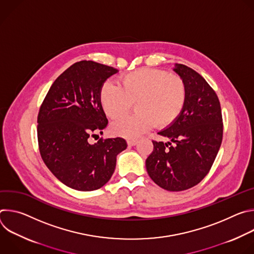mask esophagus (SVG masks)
<instances>
[{
	"mask_svg": "<svg viewBox=\"0 0 254 254\" xmlns=\"http://www.w3.org/2000/svg\"><path fill=\"white\" fill-rule=\"evenodd\" d=\"M136 143H137V140H134V139H127V146H128V147H133V146H135Z\"/></svg>",
	"mask_w": 254,
	"mask_h": 254,
	"instance_id": "esophagus-1",
	"label": "esophagus"
}]
</instances>
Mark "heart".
I'll list each match as a JSON object with an SVG mask.
<instances>
[{"instance_id":"heart-1","label":"heart","mask_w":254,"mask_h":254,"mask_svg":"<svg viewBox=\"0 0 254 254\" xmlns=\"http://www.w3.org/2000/svg\"><path fill=\"white\" fill-rule=\"evenodd\" d=\"M120 85L104 82L99 101L106 117L117 120L125 116L134 103L137 114L123 118L112 126L114 134L133 138L148 131L156 124L164 127L173 124L182 113L187 98V86L177 74L164 70L142 68L123 75Z\"/></svg>"}]
</instances>
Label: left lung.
Here are the masks:
<instances>
[{
    "mask_svg": "<svg viewBox=\"0 0 254 254\" xmlns=\"http://www.w3.org/2000/svg\"><path fill=\"white\" fill-rule=\"evenodd\" d=\"M173 71L186 83V103L177 120L159 131L170 141L153 140L146 168L158 186L179 192L200 183L210 171L221 146L223 124L219 99L207 81L183 64L176 63Z\"/></svg>",
    "mask_w": 254,
    "mask_h": 254,
    "instance_id": "1",
    "label": "left lung"
}]
</instances>
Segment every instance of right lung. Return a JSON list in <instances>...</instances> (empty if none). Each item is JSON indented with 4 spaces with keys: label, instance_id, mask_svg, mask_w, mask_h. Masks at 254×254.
Returning a JSON list of instances; mask_svg holds the SVG:
<instances>
[{
    "label": "right lung",
    "instance_id": "add662e5",
    "mask_svg": "<svg viewBox=\"0 0 254 254\" xmlns=\"http://www.w3.org/2000/svg\"><path fill=\"white\" fill-rule=\"evenodd\" d=\"M118 72L93 61L76 62L53 82L40 107L37 134L42 160L71 189L101 188L115 172L117 156L127 147L122 137L88 141L107 126L99 91Z\"/></svg>",
    "mask_w": 254,
    "mask_h": 254
}]
</instances>
